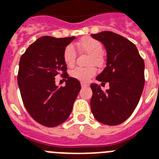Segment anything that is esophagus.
Listing matches in <instances>:
<instances>
[{"mask_svg": "<svg viewBox=\"0 0 159 159\" xmlns=\"http://www.w3.org/2000/svg\"><path fill=\"white\" fill-rule=\"evenodd\" d=\"M81 86H82V87L83 88V87H86V86H88L89 85L86 83H85V82H81Z\"/></svg>", "mask_w": 159, "mask_h": 159, "instance_id": "34e87169", "label": "esophagus"}]
</instances>
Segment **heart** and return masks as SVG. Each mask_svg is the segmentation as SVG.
I'll use <instances>...</instances> for the list:
<instances>
[{"label":"heart","mask_w":159,"mask_h":159,"mask_svg":"<svg viewBox=\"0 0 159 159\" xmlns=\"http://www.w3.org/2000/svg\"><path fill=\"white\" fill-rule=\"evenodd\" d=\"M77 48L84 52L90 55V65H100L102 62V43L95 39L90 38V37H86V38L82 39L77 43ZM76 57H77V53H76L75 48L73 45H68L64 50L63 58L65 63L71 67L75 64ZM95 68L94 66H90L88 68H82L77 67L73 69L71 72L72 77L79 80L81 82H86L94 77L96 74Z\"/></svg>","instance_id":"heart-1"}]
</instances>
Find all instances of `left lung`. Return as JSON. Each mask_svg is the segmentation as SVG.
Returning a JSON list of instances; mask_svg holds the SVG:
<instances>
[{
    "mask_svg": "<svg viewBox=\"0 0 159 159\" xmlns=\"http://www.w3.org/2000/svg\"><path fill=\"white\" fill-rule=\"evenodd\" d=\"M107 51V66L97 76L102 84L109 83L106 91L91 84L90 107L94 118L107 125L125 122L137 107L145 85V63L135 44L111 31L92 34Z\"/></svg>",
    "mask_w": 159,
    "mask_h": 159,
    "instance_id": "obj_1",
    "label": "left lung"
}]
</instances>
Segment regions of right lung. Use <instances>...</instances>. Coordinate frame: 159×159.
Returning a JSON list of instances; mask_svg holds the SVG:
<instances>
[{
    "label": "right lung",
    "instance_id": "1",
    "mask_svg": "<svg viewBox=\"0 0 159 159\" xmlns=\"http://www.w3.org/2000/svg\"><path fill=\"white\" fill-rule=\"evenodd\" d=\"M74 39L41 37L20 58L18 84L23 104L30 116L46 127L58 126L69 118L81 90L79 81L69 77L63 58ZM57 75L66 78L65 87L55 86Z\"/></svg>",
    "mask_w": 159,
    "mask_h": 159
}]
</instances>
